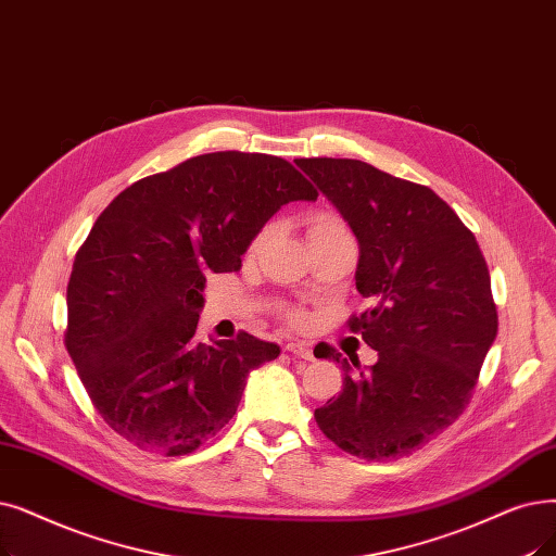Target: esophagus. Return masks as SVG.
Returning <instances> with one entry per match:
<instances>
[{"mask_svg": "<svg viewBox=\"0 0 556 556\" xmlns=\"http://www.w3.org/2000/svg\"><path fill=\"white\" fill-rule=\"evenodd\" d=\"M286 352H291L293 356H300V358H306V361L313 358V350L306 343H288Z\"/></svg>", "mask_w": 556, "mask_h": 556, "instance_id": "1", "label": "esophagus"}]
</instances>
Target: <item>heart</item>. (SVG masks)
I'll return each mask as SVG.
<instances>
[{"label": "heart", "instance_id": "obj_1", "mask_svg": "<svg viewBox=\"0 0 556 556\" xmlns=\"http://www.w3.org/2000/svg\"><path fill=\"white\" fill-rule=\"evenodd\" d=\"M343 227V223L338 220V218H333V215H316V218L311 220V225H308V236H313V233H320V231H329V229H341ZM270 236V229H265L256 240H254V250H258L261 245H263V240ZM302 320V316L298 313L295 316V323H300Z\"/></svg>", "mask_w": 556, "mask_h": 556}]
</instances>
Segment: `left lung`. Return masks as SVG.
Wrapping results in <instances>:
<instances>
[{
    "mask_svg": "<svg viewBox=\"0 0 556 556\" xmlns=\"http://www.w3.org/2000/svg\"><path fill=\"white\" fill-rule=\"evenodd\" d=\"M300 170L356 236V291L370 311L350 329L377 350L358 361L325 345L343 366V391L316 408L338 447L391 462L439 437L472 395L497 336L491 275L472 231L427 186L356 159H298Z\"/></svg>",
    "mask_w": 556,
    "mask_h": 556,
    "instance_id": "obj_1",
    "label": "left lung"
}]
</instances>
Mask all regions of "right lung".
Instances as JSON below:
<instances>
[{
	"label": "right lung",
	"mask_w": 556,
	"mask_h": 556,
	"mask_svg": "<svg viewBox=\"0 0 556 556\" xmlns=\"http://www.w3.org/2000/svg\"><path fill=\"white\" fill-rule=\"evenodd\" d=\"M316 200L279 156L213 152L131 184L102 211L72 265L65 348L115 433L177 456L233 418L248 375L281 350L245 331L200 343L206 277L240 270L281 206Z\"/></svg>",
	"instance_id": "obj_1"
}]
</instances>
